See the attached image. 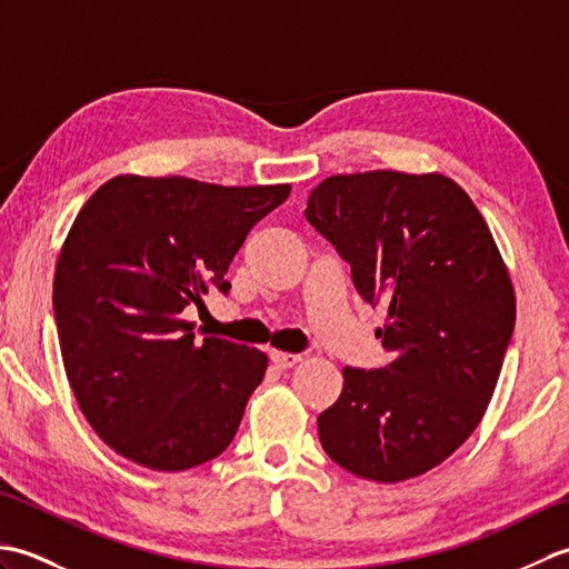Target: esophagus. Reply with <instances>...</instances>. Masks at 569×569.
<instances>
[{
	"mask_svg": "<svg viewBox=\"0 0 569 569\" xmlns=\"http://www.w3.org/2000/svg\"><path fill=\"white\" fill-rule=\"evenodd\" d=\"M271 357V365L276 369H291L296 367L300 361V355H291V352H278V349H273V352L269 355Z\"/></svg>",
	"mask_w": 569,
	"mask_h": 569,
	"instance_id": "esophagus-1",
	"label": "esophagus"
}]
</instances>
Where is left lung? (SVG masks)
I'll use <instances>...</instances> for the list:
<instances>
[{
	"label": "left lung",
	"mask_w": 569,
	"mask_h": 569,
	"mask_svg": "<svg viewBox=\"0 0 569 569\" xmlns=\"http://www.w3.org/2000/svg\"><path fill=\"white\" fill-rule=\"evenodd\" d=\"M306 220L352 269L357 293L389 310L383 369L342 371L318 416L325 452L371 481H406L445 462L491 401L516 298L485 217L440 173L325 178Z\"/></svg>",
	"instance_id": "8db88e82"
}]
</instances>
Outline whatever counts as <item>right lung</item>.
Wrapping results in <instances>:
<instances>
[{
  "label": "right lung",
  "mask_w": 569,
  "mask_h": 569,
  "mask_svg": "<svg viewBox=\"0 0 569 569\" xmlns=\"http://www.w3.org/2000/svg\"><path fill=\"white\" fill-rule=\"evenodd\" d=\"M288 192L117 176L82 204L58 257L53 312L70 389L114 452L183 471L234 440L269 361L220 337L198 342L183 310L210 288L229 293L234 253Z\"/></svg>",
  "instance_id": "right-lung-1"
}]
</instances>
